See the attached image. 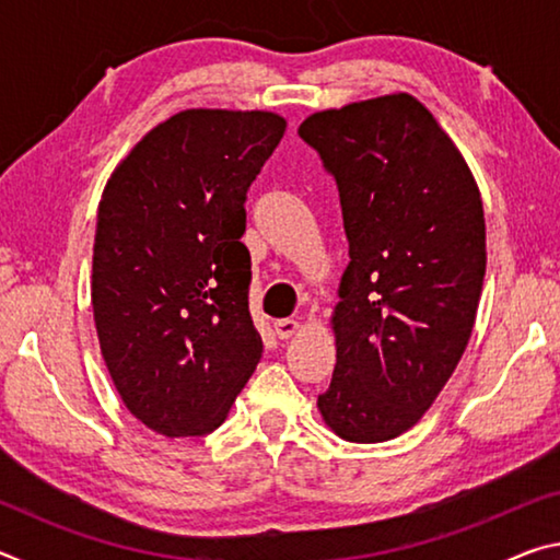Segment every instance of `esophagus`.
Segmentation results:
<instances>
[{"label": "esophagus", "instance_id": "esophagus-1", "mask_svg": "<svg viewBox=\"0 0 560 560\" xmlns=\"http://www.w3.org/2000/svg\"><path fill=\"white\" fill-rule=\"evenodd\" d=\"M299 328H301V324L296 318H281V320H273V334H277L281 340H287V338H293L299 334Z\"/></svg>", "mask_w": 560, "mask_h": 560}]
</instances>
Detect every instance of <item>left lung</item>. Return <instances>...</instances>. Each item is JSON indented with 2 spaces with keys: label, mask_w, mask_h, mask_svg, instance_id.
Returning a JSON list of instances; mask_svg holds the SVG:
<instances>
[{
  "label": "left lung",
  "mask_w": 560,
  "mask_h": 560,
  "mask_svg": "<svg viewBox=\"0 0 560 560\" xmlns=\"http://www.w3.org/2000/svg\"><path fill=\"white\" fill-rule=\"evenodd\" d=\"M299 136L336 177L350 244L318 412L346 442L400 438L469 343L487 269L479 185L447 130L405 91L311 113Z\"/></svg>",
  "instance_id": "left-lung-1"
}]
</instances>
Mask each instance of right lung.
<instances>
[{
    "label": "right lung",
    "instance_id": "add662e5",
    "mask_svg": "<svg viewBox=\"0 0 560 560\" xmlns=\"http://www.w3.org/2000/svg\"><path fill=\"white\" fill-rule=\"evenodd\" d=\"M271 110L187 108L113 170L93 242V320L122 405L158 434L220 428L261 358L246 189L277 150Z\"/></svg>",
    "mask_w": 560,
    "mask_h": 560
}]
</instances>
